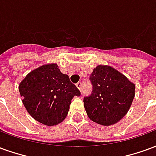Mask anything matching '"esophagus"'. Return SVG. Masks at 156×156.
Returning a JSON list of instances; mask_svg holds the SVG:
<instances>
[{
    "instance_id": "obj_1",
    "label": "esophagus",
    "mask_w": 156,
    "mask_h": 156,
    "mask_svg": "<svg viewBox=\"0 0 156 156\" xmlns=\"http://www.w3.org/2000/svg\"><path fill=\"white\" fill-rule=\"evenodd\" d=\"M76 87L79 89V91H81V88H82V83L81 82H78V83H76Z\"/></svg>"
}]
</instances>
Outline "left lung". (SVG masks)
Instances as JSON below:
<instances>
[{
	"instance_id": "left-lung-1",
	"label": "left lung",
	"mask_w": 156,
	"mask_h": 156,
	"mask_svg": "<svg viewBox=\"0 0 156 156\" xmlns=\"http://www.w3.org/2000/svg\"><path fill=\"white\" fill-rule=\"evenodd\" d=\"M93 93L83 99L88 118L105 126L116 124L129 111L135 84L108 65H98L90 76Z\"/></svg>"
}]
</instances>
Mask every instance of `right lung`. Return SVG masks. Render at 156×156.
I'll return each mask as SVG.
<instances>
[{
  "label": "right lung",
  "mask_w": 156,
  "mask_h": 156,
  "mask_svg": "<svg viewBox=\"0 0 156 156\" xmlns=\"http://www.w3.org/2000/svg\"><path fill=\"white\" fill-rule=\"evenodd\" d=\"M19 92L29 115L47 126L64 120L73 98L80 95L57 63L41 65L30 72L20 83Z\"/></svg>",
  "instance_id": "obj_1"
}]
</instances>
